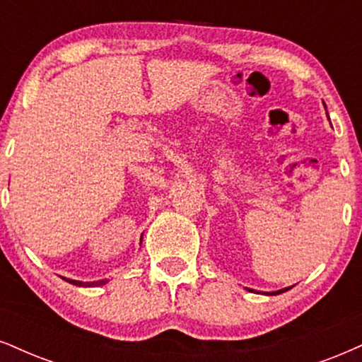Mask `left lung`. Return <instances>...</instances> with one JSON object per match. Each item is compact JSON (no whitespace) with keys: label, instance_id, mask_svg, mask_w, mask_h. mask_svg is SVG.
<instances>
[{"label":"left lung","instance_id":"1","mask_svg":"<svg viewBox=\"0 0 362 362\" xmlns=\"http://www.w3.org/2000/svg\"><path fill=\"white\" fill-rule=\"evenodd\" d=\"M290 287H287V288H284V290H276V292H272V293H275V296H276V293H282V292H285V290H288Z\"/></svg>","mask_w":362,"mask_h":362}]
</instances>
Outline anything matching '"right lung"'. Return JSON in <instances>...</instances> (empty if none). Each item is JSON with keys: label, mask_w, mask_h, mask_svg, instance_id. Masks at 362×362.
<instances>
[{"label": "right lung", "mask_w": 362, "mask_h": 362, "mask_svg": "<svg viewBox=\"0 0 362 362\" xmlns=\"http://www.w3.org/2000/svg\"><path fill=\"white\" fill-rule=\"evenodd\" d=\"M64 280L74 285H78V287H93V285H104L107 282V280H100V282H78V280H70V279H64Z\"/></svg>", "instance_id": "add662e5"}]
</instances>
